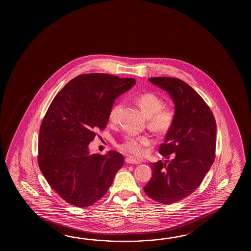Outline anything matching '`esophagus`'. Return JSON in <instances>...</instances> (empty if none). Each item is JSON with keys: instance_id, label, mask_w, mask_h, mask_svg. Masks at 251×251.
Wrapping results in <instances>:
<instances>
[{"instance_id": "esophagus-1", "label": "esophagus", "mask_w": 251, "mask_h": 251, "mask_svg": "<svg viewBox=\"0 0 251 251\" xmlns=\"http://www.w3.org/2000/svg\"><path fill=\"white\" fill-rule=\"evenodd\" d=\"M126 162L128 163V164H139L140 163L138 160H134L133 158H126Z\"/></svg>"}]
</instances>
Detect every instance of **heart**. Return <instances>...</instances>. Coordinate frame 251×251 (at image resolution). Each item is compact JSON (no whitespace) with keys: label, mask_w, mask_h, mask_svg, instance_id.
<instances>
[{"label":"heart","mask_w":251,"mask_h":251,"mask_svg":"<svg viewBox=\"0 0 251 251\" xmlns=\"http://www.w3.org/2000/svg\"><path fill=\"white\" fill-rule=\"evenodd\" d=\"M139 107L148 118L150 127L158 133H167L175 121V111L169 107H163V101L160 97L151 92H145L137 97ZM121 104H116L110 109L109 121L115 123L118 120ZM152 144L149 135H127L122 142L118 143V148L126 154L141 157L145 153V148Z\"/></svg>","instance_id":"obj_1"}]
</instances>
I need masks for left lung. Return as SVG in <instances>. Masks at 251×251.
<instances>
[{
  "mask_svg": "<svg viewBox=\"0 0 251 251\" xmlns=\"http://www.w3.org/2000/svg\"><path fill=\"white\" fill-rule=\"evenodd\" d=\"M150 81L167 91L175 104V121L160 153L171 160L151 164L145 194L171 204L191 195L203 181L215 158L216 122L202 97L185 81L153 77Z\"/></svg>",
  "mask_w": 251,
  "mask_h": 251,
  "instance_id": "obj_1",
  "label": "left lung"
}]
</instances>
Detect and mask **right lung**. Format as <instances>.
Segmentation results:
<instances>
[{
    "mask_svg": "<svg viewBox=\"0 0 251 251\" xmlns=\"http://www.w3.org/2000/svg\"><path fill=\"white\" fill-rule=\"evenodd\" d=\"M135 84L133 78L107 74L75 77L54 97L43 119L38 166L50 187L72 205L96 203L112 185L123 155L91 153L96 131L107 126L115 100Z\"/></svg>",
    "mask_w": 251,
    "mask_h": 251,
    "instance_id": "add662e5",
    "label": "right lung"
}]
</instances>
